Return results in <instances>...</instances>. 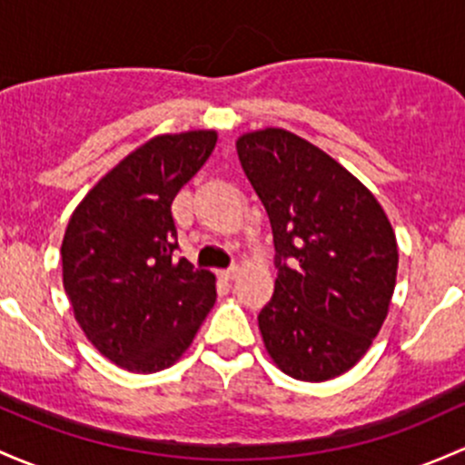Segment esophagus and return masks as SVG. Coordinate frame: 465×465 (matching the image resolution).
Masks as SVG:
<instances>
[{
  "label": "esophagus",
  "instance_id": "1",
  "mask_svg": "<svg viewBox=\"0 0 465 465\" xmlns=\"http://www.w3.org/2000/svg\"><path fill=\"white\" fill-rule=\"evenodd\" d=\"M236 276H238V267H229V270L220 272V278H223V281H233Z\"/></svg>",
  "mask_w": 465,
  "mask_h": 465
}]
</instances>
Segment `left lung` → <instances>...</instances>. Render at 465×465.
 I'll return each instance as SVG.
<instances>
[{
	"label": "left lung",
	"instance_id": "8db88e82",
	"mask_svg": "<svg viewBox=\"0 0 465 465\" xmlns=\"http://www.w3.org/2000/svg\"><path fill=\"white\" fill-rule=\"evenodd\" d=\"M236 149L276 247L273 296L258 314L265 348L298 381L341 376L388 316L399 267L392 224L365 184L292 131H253Z\"/></svg>",
	"mask_w": 465,
	"mask_h": 465
}]
</instances>
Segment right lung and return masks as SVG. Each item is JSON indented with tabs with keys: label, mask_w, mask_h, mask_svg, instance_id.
Returning <instances> with one entry per match:
<instances>
[{
	"label": "right lung",
	"mask_w": 465,
	"mask_h": 465,
	"mask_svg": "<svg viewBox=\"0 0 465 465\" xmlns=\"http://www.w3.org/2000/svg\"><path fill=\"white\" fill-rule=\"evenodd\" d=\"M216 131L155 135L73 212L62 276L73 314L102 356L129 372L173 365L216 302V276L175 261L171 203L216 146Z\"/></svg>",
	"instance_id": "right-lung-1"
}]
</instances>
